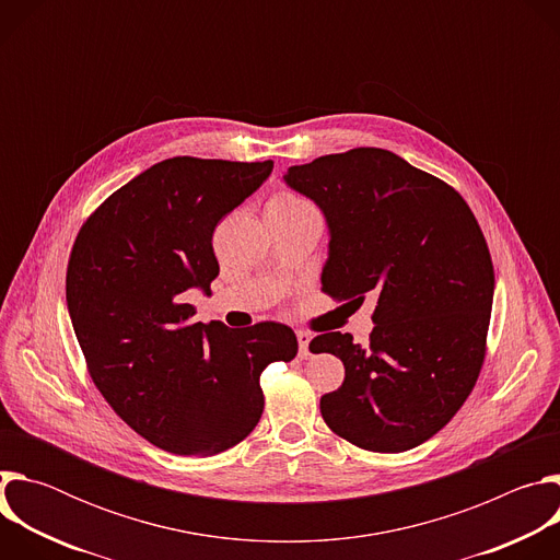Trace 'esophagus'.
<instances>
[{"label":"esophagus","mask_w":560,"mask_h":560,"mask_svg":"<svg viewBox=\"0 0 560 560\" xmlns=\"http://www.w3.org/2000/svg\"><path fill=\"white\" fill-rule=\"evenodd\" d=\"M296 339H299V354L305 359V357H310V350H307V346H310V341H312V335L310 332H305V330H299L296 332Z\"/></svg>","instance_id":"esophagus-1"}]
</instances>
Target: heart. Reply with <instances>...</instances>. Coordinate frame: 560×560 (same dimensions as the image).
Wrapping results in <instances>:
<instances>
[{"label": "heart", "instance_id": "heart-1", "mask_svg": "<svg viewBox=\"0 0 560 560\" xmlns=\"http://www.w3.org/2000/svg\"><path fill=\"white\" fill-rule=\"evenodd\" d=\"M305 206H310L305 199H301L299 195H294V192H288V190H283V192H277L270 201H268V206L266 208H283V210H294V208H305Z\"/></svg>", "mask_w": 560, "mask_h": 560}]
</instances>
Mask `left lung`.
<instances>
[{
  "label": "left lung",
  "instance_id": "obj_1",
  "mask_svg": "<svg viewBox=\"0 0 560 560\" xmlns=\"http://www.w3.org/2000/svg\"><path fill=\"white\" fill-rule=\"evenodd\" d=\"M283 179L326 214L322 290L376 303L370 343H310L346 368L322 417L361 450H412L460 410L486 361L494 268L481 225L452 186L383 148L318 156Z\"/></svg>",
  "mask_w": 560,
  "mask_h": 560
}]
</instances>
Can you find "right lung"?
<instances>
[{"instance_id": "add662e5", "label": "right lung", "mask_w": 560, "mask_h": 560, "mask_svg": "<svg viewBox=\"0 0 560 560\" xmlns=\"http://www.w3.org/2000/svg\"><path fill=\"white\" fill-rule=\"evenodd\" d=\"M270 173L272 162L166 159L115 190L72 244L66 301L89 374L166 452L212 456L244 441L264 412L261 372L296 357L283 324H195L184 303L219 275L217 223Z\"/></svg>"}]
</instances>
